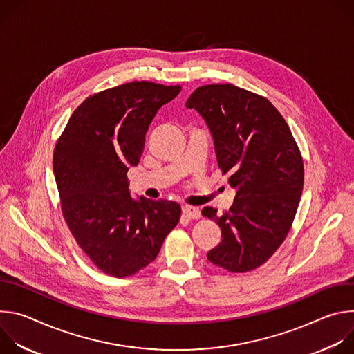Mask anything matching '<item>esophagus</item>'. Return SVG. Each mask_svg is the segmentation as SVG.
Segmentation results:
<instances>
[{"label": "esophagus", "mask_w": 354, "mask_h": 354, "mask_svg": "<svg viewBox=\"0 0 354 354\" xmlns=\"http://www.w3.org/2000/svg\"><path fill=\"white\" fill-rule=\"evenodd\" d=\"M182 213L189 220H198L200 218V210L197 207H193V206H183Z\"/></svg>", "instance_id": "34e87169"}]
</instances>
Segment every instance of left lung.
Listing matches in <instances>:
<instances>
[{
    "label": "left lung",
    "mask_w": 354,
    "mask_h": 354,
    "mask_svg": "<svg viewBox=\"0 0 354 354\" xmlns=\"http://www.w3.org/2000/svg\"><path fill=\"white\" fill-rule=\"evenodd\" d=\"M214 138L218 168L236 189L223 216L201 214L221 228L207 259L231 273L255 270L286 239L304 186V162L288 124L269 99L232 84L198 86L186 100Z\"/></svg>",
    "instance_id": "8db88e82"
}]
</instances>
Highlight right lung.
Masks as SVG:
<instances>
[{"mask_svg":"<svg viewBox=\"0 0 354 354\" xmlns=\"http://www.w3.org/2000/svg\"><path fill=\"white\" fill-rule=\"evenodd\" d=\"M180 85L126 82L88 96L74 111L53 154L63 217L91 262L129 277L156 261L178 225L175 201L130 197L127 171L137 165L145 133Z\"/></svg>","mask_w":354,"mask_h":354,"instance_id":"add662e5","label":"right lung"}]
</instances>
